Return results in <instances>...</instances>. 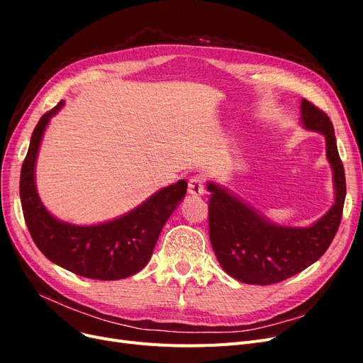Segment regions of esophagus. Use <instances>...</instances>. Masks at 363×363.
Masks as SVG:
<instances>
[{
  "instance_id": "esophagus-1",
  "label": "esophagus",
  "mask_w": 363,
  "mask_h": 363,
  "mask_svg": "<svg viewBox=\"0 0 363 363\" xmlns=\"http://www.w3.org/2000/svg\"><path fill=\"white\" fill-rule=\"evenodd\" d=\"M188 192L192 196H200L204 194V183L201 177H192L188 183Z\"/></svg>"
}]
</instances>
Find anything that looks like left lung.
I'll return each mask as SVG.
<instances>
[{
	"label": "left lung",
	"instance_id": "8db88e82",
	"mask_svg": "<svg viewBox=\"0 0 363 363\" xmlns=\"http://www.w3.org/2000/svg\"><path fill=\"white\" fill-rule=\"evenodd\" d=\"M300 108L301 125L325 138L335 203L311 225H279L221 184L207 182L208 236L219 265L238 281L267 286L301 272L324 255L340 224L347 186L333 124L307 100H301Z\"/></svg>",
	"mask_w": 363,
	"mask_h": 363
}]
</instances>
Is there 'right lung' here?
Segmentation results:
<instances>
[{
    "label": "right lung",
    "mask_w": 363,
    "mask_h": 363,
    "mask_svg": "<svg viewBox=\"0 0 363 363\" xmlns=\"http://www.w3.org/2000/svg\"><path fill=\"white\" fill-rule=\"evenodd\" d=\"M63 104L60 101L39 119L21 169L19 195L28 232L43 256L77 276L94 280L130 277L150 262L162 228L184 199L188 183L180 180L162 188L133 211L107 223L75 225L60 221L39 199L36 159L50 119Z\"/></svg>",
    "instance_id": "right-lung-1"
}]
</instances>
